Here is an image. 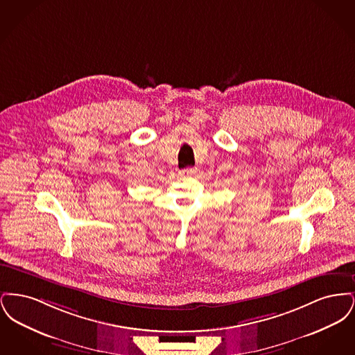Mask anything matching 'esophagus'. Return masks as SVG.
Returning a JSON list of instances; mask_svg holds the SVG:
<instances>
[{
	"label": "esophagus",
	"mask_w": 355,
	"mask_h": 355,
	"mask_svg": "<svg viewBox=\"0 0 355 355\" xmlns=\"http://www.w3.org/2000/svg\"><path fill=\"white\" fill-rule=\"evenodd\" d=\"M196 173H197L196 168H186V169L180 171V174H181L182 177H190V175H194Z\"/></svg>",
	"instance_id": "esophagus-1"
}]
</instances>
